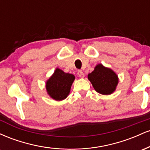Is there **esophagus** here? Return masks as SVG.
Masks as SVG:
<instances>
[{
  "label": "esophagus",
  "mask_w": 150,
  "mask_h": 150,
  "mask_svg": "<svg viewBox=\"0 0 150 150\" xmlns=\"http://www.w3.org/2000/svg\"><path fill=\"white\" fill-rule=\"evenodd\" d=\"M77 75H78V76L80 77H85V74H84V73L82 70H78V71H77Z\"/></svg>",
  "instance_id": "34e87169"
}]
</instances>
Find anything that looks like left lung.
<instances>
[{
	"label": "left lung",
	"mask_w": 150,
	"mask_h": 150,
	"mask_svg": "<svg viewBox=\"0 0 150 150\" xmlns=\"http://www.w3.org/2000/svg\"><path fill=\"white\" fill-rule=\"evenodd\" d=\"M88 79L97 92L105 95L113 93L118 82L116 74L101 64L97 65L89 74Z\"/></svg>",
	"instance_id": "8db88e82"
}]
</instances>
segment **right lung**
Segmentation results:
<instances>
[{
	"label": "right lung",
	"mask_w": 150,
	"mask_h": 150,
	"mask_svg": "<svg viewBox=\"0 0 150 150\" xmlns=\"http://www.w3.org/2000/svg\"><path fill=\"white\" fill-rule=\"evenodd\" d=\"M74 80L75 76L73 75L64 73L57 68L46 82V87L48 94L55 100H63L69 94Z\"/></svg>",
	"instance_id": "right-lung-1"
}]
</instances>
